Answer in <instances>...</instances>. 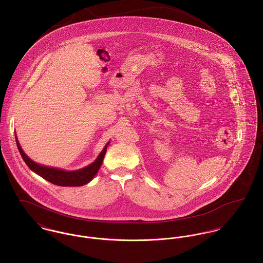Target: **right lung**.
Wrapping results in <instances>:
<instances>
[{
    "instance_id": "right-lung-1",
    "label": "right lung",
    "mask_w": 263,
    "mask_h": 263,
    "mask_svg": "<svg viewBox=\"0 0 263 263\" xmlns=\"http://www.w3.org/2000/svg\"><path fill=\"white\" fill-rule=\"evenodd\" d=\"M16 143H17V147L19 149V152H20L23 160L25 161V163L28 165V167L32 172L40 175L41 177L48 180L49 182L57 184V185H60V186H81V185H84V184L89 182L99 172V170L103 163L104 156L107 151V146L109 145V142H108L107 145L105 146L104 149L102 150V152L99 154L97 159L88 166L78 170V171L67 172V171H63V170H59V168L44 166V165L34 162L24 153L17 137H16Z\"/></svg>"
}]
</instances>
